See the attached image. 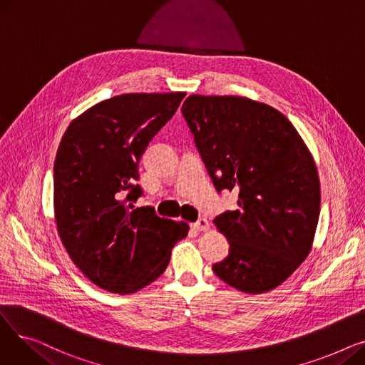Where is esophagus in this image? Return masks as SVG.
Instances as JSON below:
<instances>
[{
  "mask_svg": "<svg viewBox=\"0 0 365 365\" xmlns=\"http://www.w3.org/2000/svg\"><path fill=\"white\" fill-rule=\"evenodd\" d=\"M192 227L195 229V231H198V232H207L208 229H210V223H208L207 219H200L198 222H195L192 225Z\"/></svg>",
  "mask_w": 365,
  "mask_h": 365,
  "instance_id": "obj_1",
  "label": "esophagus"
}]
</instances>
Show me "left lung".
<instances>
[{
  "label": "left lung",
  "instance_id": "obj_1",
  "mask_svg": "<svg viewBox=\"0 0 365 365\" xmlns=\"http://www.w3.org/2000/svg\"><path fill=\"white\" fill-rule=\"evenodd\" d=\"M182 113L219 192H238V208L215 219L229 241L215 274L247 294L277 289L308 257L317 231L311 150L285 115L241 96L192 94Z\"/></svg>",
  "mask_w": 365,
  "mask_h": 365
}]
</instances>
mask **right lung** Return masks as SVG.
Instances as JSON below:
<instances>
[{"label":"right lung","mask_w":365,"mask_h":365,"mask_svg":"<svg viewBox=\"0 0 365 365\" xmlns=\"http://www.w3.org/2000/svg\"><path fill=\"white\" fill-rule=\"evenodd\" d=\"M185 91L128 93L88 108L66 128L54 160L57 234L75 266L110 293H136L163 275L189 226L134 208L139 160Z\"/></svg>","instance_id":"obj_1"}]
</instances>
